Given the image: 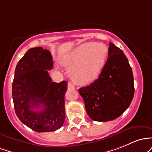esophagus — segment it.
Returning a JSON list of instances; mask_svg holds the SVG:
<instances>
[{"instance_id":"obj_1","label":"esophagus","mask_w":152,"mask_h":152,"mask_svg":"<svg viewBox=\"0 0 152 152\" xmlns=\"http://www.w3.org/2000/svg\"><path fill=\"white\" fill-rule=\"evenodd\" d=\"M67 88H68V89H74L75 86H74V85L71 83V82H68Z\"/></svg>"}]
</instances>
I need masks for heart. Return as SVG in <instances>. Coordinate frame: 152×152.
Segmentation results:
<instances>
[{"label": "heart", "instance_id": "1", "mask_svg": "<svg viewBox=\"0 0 152 152\" xmlns=\"http://www.w3.org/2000/svg\"><path fill=\"white\" fill-rule=\"evenodd\" d=\"M108 55L106 47L100 43H85L78 46L62 59L69 67V76L78 85L91 83L98 77Z\"/></svg>", "mask_w": 152, "mask_h": 152}]
</instances>
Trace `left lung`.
Returning <instances> with one entry per match:
<instances>
[{"label": "left lung", "instance_id": "8db88e82", "mask_svg": "<svg viewBox=\"0 0 152 152\" xmlns=\"http://www.w3.org/2000/svg\"><path fill=\"white\" fill-rule=\"evenodd\" d=\"M108 54L98 79L79 89L88 116L95 121L118 118L129 108L134 95L132 69L124 52L110 42Z\"/></svg>", "mask_w": 152, "mask_h": 152}]
</instances>
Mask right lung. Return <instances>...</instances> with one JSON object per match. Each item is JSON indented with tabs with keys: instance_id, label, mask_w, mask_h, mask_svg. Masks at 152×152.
<instances>
[{
	"instance_id": "1",
	"label": "right lung",
	"mask_w": 152,
	"mask_h": 152,
	"mask_svg": "<svg viewBox=\"0 0 152 152\" xmlns=\"http://www.w3.org/2000/svg\"><path fill=\"white\" fill-rule=\"evenodd\" d=\"M53 68L47 49H28L17 64L12 85L15 112L20 121L37 132H51L62 127L65 119L64 94L67 82H52Z\"/></svg>"
}]
</instances>
